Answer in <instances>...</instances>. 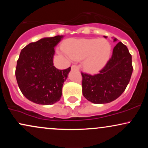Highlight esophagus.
I'll use <instances>...</instances> for the list:
<instances>
[{
    "mask_svg": "<svg viewBox=\"0 0 148 148\" xmlns=\"http://www.w3.org/2000/svg\"><path fill=\"white\" fill-rule=\"evenodd\" d=\"M72 69H75V70H79V66L76 65V64H74V65L72 66Z\"/></svg>",
    "mask_w": 148,
    "mask_h": 148,
    "instance_id": "1",
    "label": "esophagus"
}]
</instances>
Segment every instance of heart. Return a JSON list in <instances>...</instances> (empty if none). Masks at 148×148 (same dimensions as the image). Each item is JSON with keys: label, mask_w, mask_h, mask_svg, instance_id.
<instances>
[{"label": "heart", "mask_w": 148, "mask_h": 148, "mask_svg": "<svg viewBox=\"0 0 148 148\" xmlns=\"http://www.w3.org/2000/svg\"><path fill=\"white\" fill-rule=\"evenodd\" d=\"M64 51L74 60H84V67L88 72L101 70L108 62L111 51L109 42L103 39H77L67 42Z\"/></svg>", "instance_id": "heart-1"}]
</instances>
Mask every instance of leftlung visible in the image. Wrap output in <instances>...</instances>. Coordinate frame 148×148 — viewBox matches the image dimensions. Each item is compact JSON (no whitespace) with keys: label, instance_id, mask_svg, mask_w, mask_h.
I'll list each match as a JSON object with an SVG mask.
<instances>
[{"label":"left lung","instance_id":"1","mask_svg":"<svg viewBox=\"0 0 148 148\" xmlns=\"http://www.w3.org/2000/svg\"><path fill=\"white\" fill-rule=\"evenodd\" d=\"M116 40L115 38L114 41ZM132 72V55L126 46L119 42L113 48L111 58L99 74L92 75L81 72L83 95L94 103L111 102L125 90Z\"/></svg>","mask_w":148,"mask_h":148}]
</instances>
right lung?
<instances>
[{
	"mask_svg": "<svg viewBox=\"0 0 148 148\" xmlns=\"http://www.w3.org/2000/svg\"><path fill=\"white\" fill-rule=\"evenodd\" d=\"M62 35L46 37L31 42L21 50L15 75L22 94L30 101L51 105L60 99L62 88L71 67L58 69L53 66L54 47Z\"/></svg>",
	"mask_w": 148,
	"mask_h": 148,
	"instance_id": "1",
	"label": "right lung"
}]
</instances>
